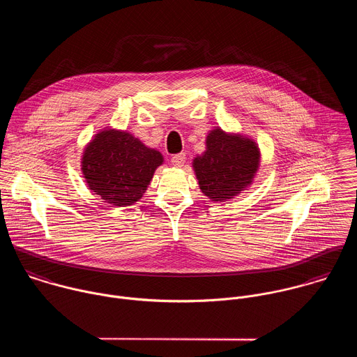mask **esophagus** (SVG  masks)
<instances>
[{"label":"esophagus","mask_w":357,"mask_h":357,"mask_svg":"<svg viewBox=\"0 0 357 357\" xmlns=\"http://www.w3.org/2000/svg\"><path fill=\"white\" fill-rule=\"evenodd\" d=\"M172 165L174 167H183L184 163H185V155L184 153H177V155H173L172 156Z\"/></svg>","instance_id":"34e87169"}]
</instances>
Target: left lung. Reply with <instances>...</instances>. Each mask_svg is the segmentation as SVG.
Segmentation results:
<instances>
[{
  "label": "left lung",
  "instance_id": "8db88e82",
  "mask_svg": "<svg viewBox=\"0 0 357 357\" xmlns=\"http://www.w3.org/2000/svg\"><path fill=\"white\" fill-rule=\"evenodd\" d=\"M259 160L253 139L214 128L207 133L206 151L194 158L192 167L204 195L214 202H225L253 184Z\"/></svg>",
  "mask_w": 357,
  "mask_h": 357
}]
</instances>
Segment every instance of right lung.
Here are the masks:
<instances>
[{
  "label": "right lung",
  "instance_id": "add662e5",
  "mask_svg": "<svg viewBox=\"0 0 357 357\" xmlns=\"http://www.w3.org/2000/svg\"><path fill=\"white\" fill-rule=\"evenodd\" d=\"M162 163V153L129 132L107 128L86 144L81 170L92 192L105 204L123 207L143 198Z\"/></svg>",
  "mask_w": 357,
  "mask_h": 357
}]
</instances>
